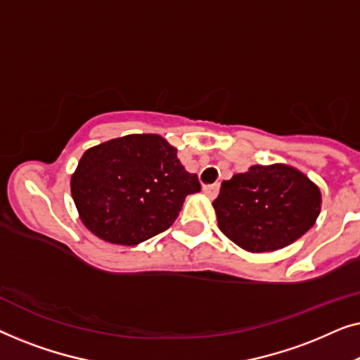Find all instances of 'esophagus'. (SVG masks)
Here are the masks:
<instances>
[{
  "label": "esophagus",
  "instance_id": "1",
  "mask_svg": "<svg viewBox=\"0 0 360 360\" xmlns=\"http://www.w3.org/2000/svg\"><path fill=\"white\" fill-rule=\"evenodd\" d=\"M203 193L208 196V198H216V196H218V193H219V185L218 184H214V185H206V186H203Z\"/></svg>",
  "mask_w": 360,
  "mask_h": 360
}]
</instances>
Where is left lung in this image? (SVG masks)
Returning <instances> with one entry per match:
<instances>
[{
    "instance_id": "obj_1",
    "label": "left lung",
    "mask_w": 360,
    "mask_h": 360,
    "mask_svg": "<svg viewBox=\"0 0 360 360\" xmlns=\"http://www.w3.org/2000/svg\"><path fill=\"white\" fill-rule=\"evenodd\" d=\"M213 208L226 238L248 252H270L316 223L321 191L295 167L252 165L221 184Z\"/></svg>"
}]
</instances>
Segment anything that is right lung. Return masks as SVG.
Listing matches in <instances>:
<instances>
[{
  "label": "right lung",
  "instance_id": "obj_1",
  "mask_svg": "<svg viewBox=\"0 0 360 360\" xmlns=\"http://www.w3.org/2000/svg\"><path fill=\"white\" fill-rule=\"evenodd\" d=\"M82 223L111 244L136 245L169 229L186 195L198 193L176 149L157 134H129L91 147L70 180Z\"/></svg>",
  "mask_w": 360,
  "mask_h": 360
}]
</instances>
